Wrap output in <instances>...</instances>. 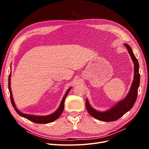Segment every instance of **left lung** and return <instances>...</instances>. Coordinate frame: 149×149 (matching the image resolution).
Here are the masks:
<instances>
[{"instance_id": "left-lung-1", "label": "left lung", "mask_w": 149, "mask_h": 149, "mask_svg": "<svg viewBox=\"0 0 149 149\" xmlns=\"http://www.w3.org/2000/svg\"><path fill=\"white\" fill-rule=\"evenodd\" d=\"M134 63V79L127 95L120 101L111 109L106 112H99L93 109L89 104L88 100H86V107L89 113L97 120L105 122H111L118 120L126 112L129 111L134 106L138 96V89L140 82V74L139 73V63L133 52L130 46L124 44Z\"/></svg>"}]
</instances>
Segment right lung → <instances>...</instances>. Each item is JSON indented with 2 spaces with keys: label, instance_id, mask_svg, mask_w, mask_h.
<instances>
[{
  "label": "right lung",
  "instance_id": "add662e5",
  "mask_svg": "<svg viewBox=\"0 0 149 149\" xmlns=\"http://www.w3.org/2000/svg\"><path fill=\"white\" fill-rule=\"evenodd\" d=\"M11 72L9 75V77H8V89H9V91H10V99H11V101L12 105L13 106V107L14 108L15 111H16V112L20 115L22 117H24V118L29 120V121L34 122L35 123H37V124H46V123H51L55 120H56L58 117L60 116V115L61 114V113L63 111L64 109V103H65V101L66 99V97L67 96V95L68 94V93L69 92V91L71 89V88H70L69 89H68V91H66L65 95L64 96V97L63 98L61 102L60 103V105L59 106V107L58 108L57 110L54 113L49 115H46V116H36V115H28V114H25V113H23L22 112H20L18 109H17V107H15V105L14 104V100L13 98V95H12V92L11 91Z\"/></svg>",
  "mask_w": 149,
  "mask_h": 149
}]
</instances>
